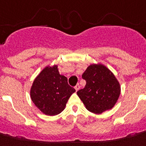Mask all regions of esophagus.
<instances>
[{
  "mask_svg": "<svg viewBox=\"0 0 146 146\" xmlns=\"http://www.w3.org/2000/svg\"><path fill=\"white\" fill-rule=\"evenodd\" d=\"M74 88H75V90H76L78 91V90H79V88H80V86H79V84H77L75 86Z\"/></svg>",
  "mask_w": 146,
  "mask_h": 146,
  "instance_id": "obj_1",
  "label": "esophagus"
}]
</instances>
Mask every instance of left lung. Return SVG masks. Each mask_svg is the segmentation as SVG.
<instances>
[{
  "label": "left lung",
  "instance_id": "1",
  "mask_svg": "<svg viewBox=\"0 0 146 146\" xmlns=\"http://www.w3.org/2000/svg\"><path fill=\"white\" fill-rule=\"evenodd\" d=\"M82 78L86 85L77 95L86 109L95 114L111 110L120 94V86L115 75L106 66L92 64L89 66Z\"/></svg>",
  "mask_w": 146,
  "mask_h": 146
}]
</instances>
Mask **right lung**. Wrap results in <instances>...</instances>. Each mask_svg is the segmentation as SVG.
I'll return each mask as SVG.
<instances>
[{
  "label": "right lung",
  "mask_w": 146,
  "mask_h": 146,
  "mask_svg": "<svg viewBox=\"0 0 146 146\" xmlns=\"http://www.w3.org/2000/svg\"><path fill=\"white\" fill-rule=\"evenodd\" d=\"M76 92L68 78L59 74L57 65L47 66L38 75L31 86L33 103L47 115H56L64 110L69 98Z\"/></svg>",
  "instance_id": "add662e5"
}]
</instances>
